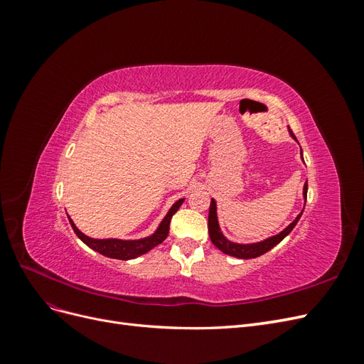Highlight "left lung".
<instances>
[{
	"label": "left lung",
	"mask_w": 364,
	"mask_h": 364,
	"mask_svg": "<svg viewBox=\"0 0 364 364\" xmlns=\"http://www.w3.org/2000/svg\"><path fill=\"white\" fill-rule=\"evenodd\" d=\"M302 151V150H301ZM306 190H308V183L305 182L304 185V196L306 199ZM302 213L297 215L293 223L289 225L287 228H285L281 234L274 235V237H270L267 240L261 241V243H253V245H237V243H232V241H229L223 237V234L220 232V228H218V223H217V214H215V202L211 200V206H209V215H208V230H209V238H211L213 245L215 247H218L222 252H225L226 255H230V257H235V258H243V259H250V258H257L259 255H262V253L269 252L272 247L277 246L278 243H281V241L287 237L293 228L296 226V223L299 222Z\"/></svg>",
	"instance_id": "8db88e82"
}]
</instances>
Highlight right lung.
I'll use <instances>...</instances> for the list:
<instances>
[{"label": "right lung", "mask_w": 364, "mask_h": 364, "mask_svg": "<svg viewBox=\"0 0 364 364\" xmlns=\"http://www.w3.org/2000/svg\"><path fill=\"white\" fill-rule=\"evenodd\" d=\"M183 199L176 202L171 209L168 211V214L165 215V218L161 222L158 230L153 235L147 237V238H141V240H117V238H107V240H95V238H90L86 237L85 234H82L79 229L75 228V225L73 223V220L70 218V223L74 229L75 235L79 237L86 246H90L91 249H94L95 252L102 253L105 257L109 258H117V259H132L136 258L142 253L149 252L150 249H153L155 246H158L159 243L167 238L168 230H170V222L171 217L174 215V213L178 211L179 206L182 205Z\"/></svg>", "instance_id": "1"}]
</instances>
